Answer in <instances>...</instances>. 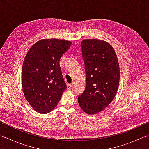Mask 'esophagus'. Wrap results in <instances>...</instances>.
<instances>
[{
	"label": "esophagus",
	"instance_id": "34e87169",
	"mask_svg": "<svg viewBox=\"0 0 149 149\" xmlns=\"http://www.w3.org/2000/svg\"><path fill=\"white\" fill-rule=\"evenodd\" d=\"M72 86V84H67V89L70 90Z\"/></svg>",
	"mask_w": 149,
	"mask_h": 149
}]
</instances>
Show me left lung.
<instances>
[{
	"label": "left lung",
	"instance_id": "1",
	"mask_svg": "<svg viewBox=\"0 0 149 149\" xmlns=\"http://www.w3.org/2000/svg\"><path fill=\"white\" fill-rule=\"evenodd\" d=\"M86 84L78 103L83 111L95 114L111 103L119 83V65L112 46L104 40L85 39L81 42Z\"/></svg>",
	"mask_w": 149,
	"mask_h": 149
}]
</instances>
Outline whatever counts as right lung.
Wrapping results in <instances>:
<instances>
[{"mask_svg": "<svg viewBox=\"0 0 149 149\" xmlns=\"http://www.w3.org/2000/svg\"><path fill=\"white\" fill-rule=\"evenodd\" d=\"M71 44L65 40L42 39L26 54L22 69V90L26 100L36 112L52 111L66 88L59 61Z\"/></svg>", "mask_w": 149, "mask_h": 149, "instance_id": "right-lung-1", "label": "right lung"}]
</instances>
